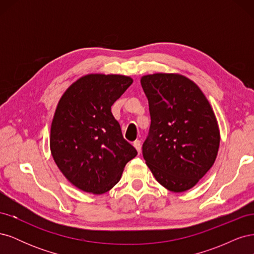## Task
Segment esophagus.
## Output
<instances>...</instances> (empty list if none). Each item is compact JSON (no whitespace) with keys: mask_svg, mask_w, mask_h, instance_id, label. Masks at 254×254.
I'll return each instance as SVG.
<instances>
[{"mask_svg":"<svg viewBox=\"0 0 254 254\" xmlns=\"http://www.w3.org/2000/svg\"><path fill=\"white\" fill-rule=\"evenodd\" d=\"M133 146L135 147V149L137 150V152L141 153V141H139V140L134 141L133 142Z\"/></svg>","mask_w":254,"mask_h":254,"instance_id":"esophagus-1","label":"esophagus"}]
</instances>
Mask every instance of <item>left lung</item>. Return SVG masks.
Here are the masks:
<instances>
[{
    "label": "left lung",
    "mask_w": 254,
    "mask_h": 254,
    "mask_svg": "<svg viewBox=\"0 0 254 254\" xmlns=\"http://www.w3.org/2000/svg\"><path fill=\"white\" fill-rule=\"evenodd\" d=\"M141 84L151 121L142 146L146 164L165 189L188 190L217 156L220 136L211 105L197 84L182 75H147Z\"/></svg>",
    "instance_id": "left-lung-1"
}]
</instances>
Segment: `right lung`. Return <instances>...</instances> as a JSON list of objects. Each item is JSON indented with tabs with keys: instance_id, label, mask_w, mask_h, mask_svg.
<instances>
[{
	"instance_id": "obj_1",
	"label": "right lung",
	"mask_w": 254,
	"mask_h": 254,
	"mask_svg": "<svg viewBox=\"0 0 254 254\" xmlns=\"http://www.w3.org/2000/svg\"><path fill=\"white\" fill-rule=\"evenodd\" d=\"M131 83L128 76L91 74L60 98L51 127V151L61 173L83 191H108L137 155L111 112Z\"/></svg>"
}]
</instances>
